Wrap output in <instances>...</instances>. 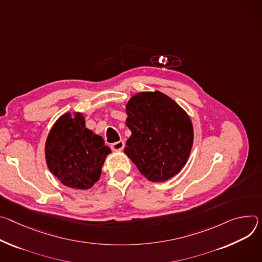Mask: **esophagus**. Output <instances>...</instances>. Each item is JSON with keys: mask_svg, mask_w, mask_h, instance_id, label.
<instances>
[{"mask_svg": "<svg viewBox=\"0 0 262 262\" xmlns=\"http://www.w3.org/2000/svg\"><path fill=\"white\" fill-rule=\"evenodd\" d=\"M124 148H125V142H124L123 140L113 142V143L111 144V150H112V151H115V152L122 151Z\"/></svg>", "mask_w": 262, "mask_h": 262, "instance_id": "34e87169", "label": "esophagus"}]
</instances>
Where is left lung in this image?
Wrapping results in <instances>:
<instances>
[{"label": "left lung", "instance_id": "left-lung-1", "mask_svg": "<svg viewBox=\"0 0 262 262\" xmlns=\"http://www.w3.org/2000/svg\"><path fill=\"white\" fill-rule=\"evenodd\" d=\"M131 130L124 153L152 182L166 181L186 164L193 143L187 112L159 91L141 92L126 104Z\"/></svg>", "mask_w": 262, "mask_h": 262}]
</instances>
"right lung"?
<instances>
[{
	"label": "right lung",
	"mask_w": 262,
	"mask_h": 262,
	"mask_svg": "<svg viewBox=\"0 0 262 262\" xmlns=\"http://www.w3.org/2000/svg\"><path fill=\"white\" fill-rule=\"evenodd\" d=\"M111 153L102 136L85 125L82 112H67L51 128L45 146L47 165L63 185L90 189L99 181Z\"/></svg>",
	"instance_id": "obj_1"
}]
</instances>
